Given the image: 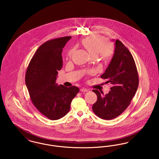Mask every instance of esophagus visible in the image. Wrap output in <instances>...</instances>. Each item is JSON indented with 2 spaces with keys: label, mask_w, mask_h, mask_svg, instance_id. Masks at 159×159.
I'll return each instance as SVG.
<instances>
[{
  "label": "esophagus",
  "mask_w": 159,
  "mask_h": 159,
  "mask_svg": "<svg viewBox=\"0 0 159 159\" xmlns=\"http://www.w3.org/2000/svg\"><path fill=\"white\" fill-rule=\"evenodd\" d=\"M80 91L81 92H88V89H87L86 88H82L80 89Z\"/></svg>",
  "instance_id": "34e87169"
}]
</instances>
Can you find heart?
I'll use <instances>...</instances> for the list:
<instances>
[{
  "label": "heart",
  "instance_id": "1",
  "mask_svg": "<svg viewBox=\"0 0 159 159\" xmlns=\"http://www.w3.org/2000/svg\"><path fill=\"white\" fill-rule=\"evenodd\" d=\"M106 38L101 36H93L86 38L82 41V45L92 57H99L104 61H109L113 56L114 48L107 43ZM75 51V48H71L68 52V56L71 57Z\"/></svg>",
  "mask_w": 159,
  "mask_h": 159
}]
</instances>
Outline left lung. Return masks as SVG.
I'll use <instances>...</instances> for the list:
<instances>
[{
  "label": "left lung",
  "mask_w": 159,
  "mask_h": 159,
  "mask_svg": "<svg viewBox=\"0 0 159 159\" xmlns=\"http://www.w3.org/2000/svg\"><path fill=\"white\" fill-rule=\"evenodd\" d=\"M101 77L107 79L106 82L111 83L113 86L105 95L98 90L92 91L97 95L92 110L99 117L111 120L128 108L139 84L135 61L128 49L120 40H116L113 57Z\"/></svg>",
  "instance_id": "1"
}]
</instances>
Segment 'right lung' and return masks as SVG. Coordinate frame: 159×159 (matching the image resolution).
<instances>
[{
	"label": "right lung",
	"instance_id": "add662e5",
	"mask_svg": "<svg viewBox=\"0 0 159 159\" xmlns=\"http://www.w3.org/2000/svg\"><path fill=\"white\" fill-rule=\"evenodd\" d=\"M71 36L48 40L37 49L25 74V84L31 100L38 110L55 120L68 113L71 102L79 92L75 86L58 85V71L62 67V48Z\"/></svg>",
	"mask_w": 159,
	"mask_h": 159
}]
</instances>
